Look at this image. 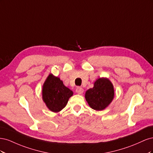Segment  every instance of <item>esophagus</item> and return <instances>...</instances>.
Instances as JSON below:
<instances>
[{"label": "esophagus", "instance_id": "esophagus-1", "mask_svg": "<svg viewBox=\"0 0 153 153\" xmlns=\"http://www.w3.org/2000/svg\"><path fill=\"white\" fill-rule=\"evenodd\" d=\"M76 92L78 94H82L83 92H84V89H83L82 87H78L76 89Z\"/></svg>", "mask_w": 153, "mask_h": 153}]
</instances>
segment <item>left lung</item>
<instances>
[{
    "label": "left lung",
    "instance_id": "8db88e82",
    "mask_svg": "<svg viewBox=\"0 0 153 153\" xmlns=\"http://www.w3.org/2000/svg\"><path fill=\"white\" fill-rule=\"evenodd\" d=\"M85 96L92 109L102 110L108 106L114 98L113 85L107 78H99L95 82L94 87L86 91Z\"/></svg>",
    "mask_w": 153,
    "mask_h": 153
}]
</instances>
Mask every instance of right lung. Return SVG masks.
<instances>
[{"label": "right lung", "mask_w": 153, "mask_h": 153, "mask_svg": "<svg viewBox=\"0 0 153 153\" xmlns=\"http://www.w3.org/2000/svg\"><path fill=\"white\" fill-rule=\"evenodd\" d=\"M43 100L47 107L53 112H58L65 107L73 91L58 77L49 75L43 87Z\"/></svg>", "instance_id": "obj_1"}]
</instances>
